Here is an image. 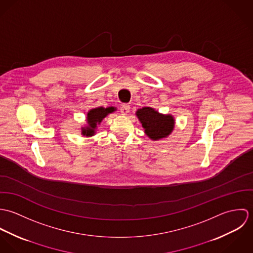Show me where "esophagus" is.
<instances>
[{
    "instance_id": "1",
    "label": "esophagus",
    "mask_w": 253,
    "mask_h": 253,
    "mask_svg": "<svg viewBox=\"0 0 253 253\" xmlns=\"http://www.w3.org/2000/svg\"><path fill=\"white\" fill-rule=\"evenodd\" d=\"M129 105H127V104H124L122 107H121V113H122V115H127L128 113H129Z\"/></svg>"
}]
</instances>
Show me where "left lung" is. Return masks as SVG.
Returning <instances> with one entry per match:
<instances>
[{"label": "left lung", "instance_id": "left-lung-1", "mask_svg": "<svg viewBox=\"0 0 253 253\" xmlns=\"http://www.w3.org/2000/svg\"><path fill=\"white\" fill-rule=\"evenodd\" d=\"M136 116L144 128L146 135L152 140L168 137L174 128V118L164 115L154 108L143 107L136 111Z\"/></svg>", "mask_w": 253, "mask_h": 253}]
</instances>
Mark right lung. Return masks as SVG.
<instances>
[{
  "mask_svg": "<svg viewBox=\"0 0 253 253\" xmlns=\"http://www.w3.org/2000/svg\"><path fill=\"white\" fill-rule=\"evenodd\" d=\"M115 110H116L115 107H108V108L97 107V108L89 110L86 116L87 126L82 127V134L86 137L94 135L97 125H99L107 115L110 113H113Z\"/></svg>",
  "mask_w": 253,
  "mask_h": 253,
  "instance_id": "obj_1",
  "label": "right lung"
}]
</instances>
